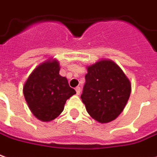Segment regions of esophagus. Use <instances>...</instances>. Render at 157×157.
<instances>
[{"label": "esophagus", "mask_w": 157, "mask_h": 157, "mask_svg": "<svg viewBox=\"0 0 157 157\" xmlns=\"http://www.w3.org/2000/svg\"><path fill=\"white\" fill-rule=\"evenodd\" d=\"M75 91H76V94H77V95H80L82 89H81V87H80V86H77V87L75 88Z\"/></svg>", "instance_id": "34e87169"}]
</instances>
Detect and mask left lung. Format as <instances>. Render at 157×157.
Returning <instances> with one entry per match:
<instances>
[{"mask_svg": "<svg viewBox=\"0 0 157 157\" xmlns=\"http://www.w3.org/2000/svg\"><path fill=\"white\" fill-rule=\"evenodd\" d=\"M85 79L81 98L87 113L100 123L115 120L131 94V83L124 72L112 60H99L87 67Z\"/></svg>", "mask_w": 157, "mask_h": 157, "instance_id": "left-lung-1", "label": "left lung"}]
</instances>
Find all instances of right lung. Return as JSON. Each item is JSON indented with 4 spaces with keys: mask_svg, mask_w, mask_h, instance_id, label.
<instances>
[{
    "mask_svg": "<svg viewBox=\"0 0 157 157\" xmlns=\"http://www.w3.org/2000/svg\"><path fill=\"white\" fill-rule=\"evenodd\" d=\"M59 63L48 59L38 65L24 86V95L37 119L50 121L59 116L68 98L75 94L68 80L59 75Z\"/></svg>",
    "mask_w": 157,
    "mask_h": 157,
    "instance_id": "add662e5",
    "label": "right lung"
}]
</instances>
